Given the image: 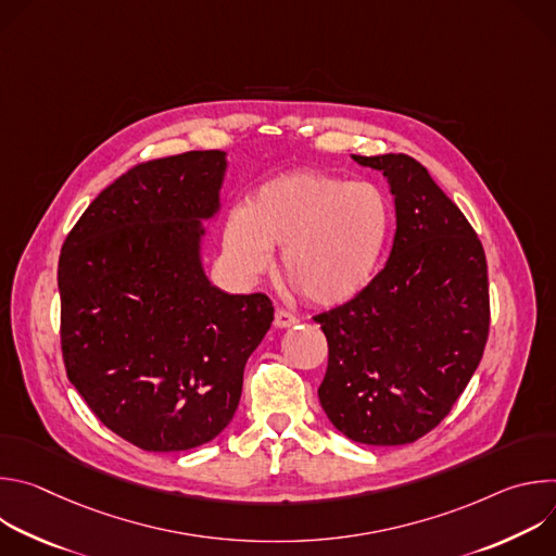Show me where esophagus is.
Masks as SVG:
<instances>
[{
	"label": "esophagus",
	"instance_id": "1",
	"mask_svg": "<svg viewBox=\"0 0 556 556\" xmlns=\"http://www.w3.org/2000/svg\"><path fill=\"white\" fill-rule=\"evenodd\" d=\"M299 324V319L296 316L292 314V312H288V309H283V307H277L275 309V326L277 328H292V326H296Z\"/></svg>",
	"mask_w": 556,
	"mask_h": 556
}]
</instances>
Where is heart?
I'll use <instances>...</instances> for the list:
<instances>
[{"instance_id":"obj_1","label":"heart","mask_w":556,"mask_h":556,"mask_svg":"<svg viewBox=\"0 0 556 556\" xmlns=\"http://www.w3.org/2000/svg\"><path fill=\"white\" fill-rule=\"evenodd\" d=\"M391 202L371 182L319 169L286 172L257 187L224 224V251L244 277L281 249L283 279L312 305H341L371 281L391 232Z\"/></svg>"}]
</instances>
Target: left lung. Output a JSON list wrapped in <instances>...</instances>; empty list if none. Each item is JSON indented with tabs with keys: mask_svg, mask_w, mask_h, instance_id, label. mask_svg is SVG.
I'll list each match as a JSON object with an SVG mask.
<instances>
[{
	"mask_svg": "<svg viewBox=\"0 0 556 556\" xmlns=\"http://www.w3.org/2000/svg\"><path fill=\"white\" fill-rule=\"evenodd\" d=\"M395 195L384 268L314 314L328 339L319 401L350 440L409 444L435 429L478 369L491 330L486 255L457 204L407 153L354 155Z\"/></svg>",
	"mask_w": 556,
	"mask_h": 556,
	"instance_id": "8db88e82",
	"label": "left lung"
}]
</instances>
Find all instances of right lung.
<instances>
[{
  "mask_svg": "<svg viewBox=\"0 0 556 556\" xmlns=\"http://www.w3.org/2000/svg\"><path fill=\"white\" fill-rule=\"evenodd\" d=\"M224 169L215 149L134 165L78 217L59 255L65 374L142 451L211 442L273 324L264 292H222L200 266V217L215 213Z\"/></svg>",
  "mask_w": 556,
  "mask_h": 556,
  "instance_id": "right-lung-1",
  "label": "right lung"
}]
</instances>
